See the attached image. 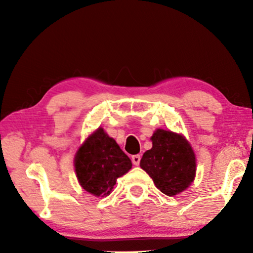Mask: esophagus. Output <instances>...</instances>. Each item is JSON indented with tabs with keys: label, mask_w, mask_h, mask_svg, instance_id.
I'll return each mask as SVG.
<instances>
[{
	"label": "esophagus",
	"mask_w": 253,
	"mask_h": 253,
	"mask_svg": "<svg viewBox=\"0 0 253 253\" xmlns=\"http://www.w3.org/2000/svg\"><path fill=\"white\" fill-rule=\"evenodd\" d=\"M140 155L139 154H134V155H132V157H131V161H132V164L134 165V166H138L140 164Z\"/></svg>",
	"instance_id": "esophagus-1"
}]
</instances>
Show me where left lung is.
<instances>
[{"instance_id": "1", "label": "left lung", "mask_w": 253, "mask_h": 253, "mask_svg": "<svg viewBox=\"0 0 253 253\" xmlns=\"http://www.w3.org/2000/svg\"><path fill=\"white\" fill-rule=\"evenodd\" d=\"M151 139L153 146L144 153L140 167L165 195L184 191L196 175V158L190 144L181 134L161 129Z\"/></svg>"}]
</instances>
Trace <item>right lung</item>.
Returning a JSON list of instances; mask_svg holds the SVG:
<instances>
[{
  "mask_svg": "<svg viewBox=\"0 0 253 253\" xmlns=\"http://www.w3.org/2000/svg\"><path fill=\"white\" fill-rule=\"evenodd\" d=\"M131 167L129 157L101 127L87 138L75 158L79 183L83 189L96 197L108 196L116 179Z\"/></svg>",
  "mask_w": 253,
  "mask_h": 253,
  "instance_id": "obj_1",
  "label": "right lung"
}]
</instances>
